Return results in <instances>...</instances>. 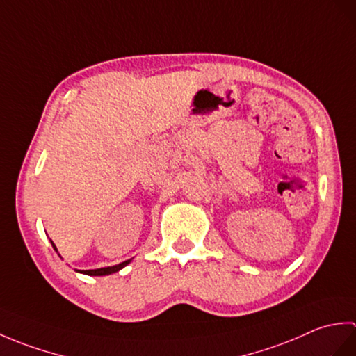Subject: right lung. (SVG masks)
<instances>
[{
  "label": "right lung",
  "mask_w": 356,
  "mask_h": 356,
  "mask_svg": "<svg viewBox=\"0 0 356 356\" xmlns=\"http://www.w3.org/2000/svg\"><path fill=\"white\" fill-rule=\"evenodd\" d=\"M51 246L55 248V251H56V246L53 245V241H51ZM130 261L131 260H125L122 263L115 264V266H107V268H99V269H90V270H78V272H81V274H87V275H110V274H115V272L125 268Z\"/></svg>",
  "instance_id": "add662e5"
}]
</instances>
